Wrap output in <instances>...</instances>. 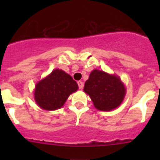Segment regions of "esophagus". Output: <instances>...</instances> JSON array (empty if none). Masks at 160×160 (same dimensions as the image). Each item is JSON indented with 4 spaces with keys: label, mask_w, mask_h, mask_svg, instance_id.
Returning <instances> with one entry per match:
<instances>
[{
    "label": "esophagus",
    "mask_w": 160,
    "mask_h": 160,
    "mask_svg": "<svg viewBox=\"0 0 160 160\" xmlns=\"http://www.w3.org/2000/svg\"><path fill=\"white\" fill-rule=\"evenodd\" d=\"M77 83H78V86L80 89H82V88H83V83L82 81H78L77 82Z\"/></svg>",
    "instance_id": "obj_1"
}]
</instances>
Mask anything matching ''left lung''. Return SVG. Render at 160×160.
<instances>
[{"instance_id":"left-lung-1","label":"left lung","mask_w":160,"mask_h":160,"mask_svg":"<svg viewBox=\"0 0 160 160\" xmlns=\"http://www.w3.org/2000/svg\"><path fill=\"white\" fill-rule=\"evenodd\" d=\"M83 91L89 95L97 109L109 111L123 102L126 88L118 76L95 69L85 82Z\"/></svg>"}]
</instances>
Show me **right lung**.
Returning <instances> with one entry per match:
<instances>
[{"label": "right lung", "instance_id": "add662e5", "mask_svg": "<svg viewBox=\"0 0 160 160\" xmlns=\"http://www.w3.org/2000/svg\"><path fill=\"white\" fill-rule=\"evenodd\" d=\"M77 82L65 71L55 69L51 73L37 82L34 99L40 108L55 111L64 105L71 93L78 90Z\"/></svg>", "mask_w": 160, "mask_h": 160}]
</instances>
